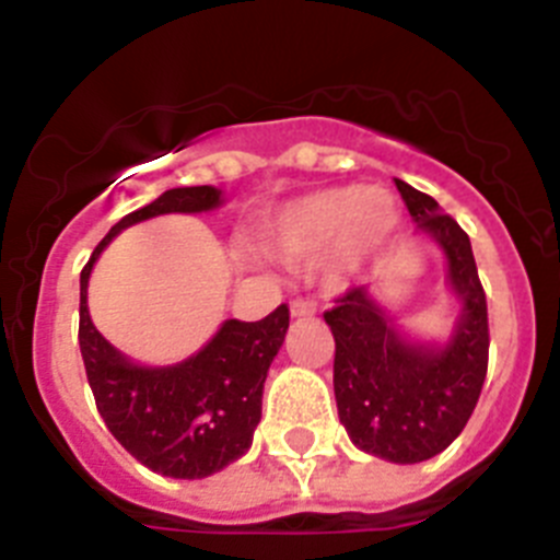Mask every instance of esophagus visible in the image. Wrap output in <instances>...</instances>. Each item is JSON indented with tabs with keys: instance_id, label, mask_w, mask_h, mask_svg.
Masks as SVG:
<instances>
[{
	"instance_id": "obj_1",
	"label": "esophagus",
	"mask_w": 560,
	"mask_h": 560,
	"mask_svg": "<svg viewBox=\"0 0 560 560\" xmlns=\"http://www.w3.org/2000/svg\"><path fill=\"white\" fill-rule=\"evenodd\" d=\"M311 314H316L314 300H308V296H296V300H291V316H311Z\"/></svg>"
}]
</instances>
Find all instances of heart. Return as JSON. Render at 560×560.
<instances>
[{
  "mask_svg": "<svg viewBox=\"0 0 560 560\" xmlns=\"http://www.w3.org/2000/svg\"><path fill=\"white\" fill-rule=\"evenodd\" d=\"M398 224V210L378 190L328 187L291 201L264 226V244L280 260L300 264L336 246L339 255H355L381 244Z\"/></svg>",
  "mask_w": 560,
  "mask_h": 560,
  "instance_id": "heart-1",
  "label": "heart"
}]
</instances>
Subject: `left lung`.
<instances>
[{"mask_svg":"<svg viewBox=\"0 0 560 560\" xmlns=\"http://www.w3.org/2000/svg\"><path fill=\"white\" fill-rule=\"evenodd\" d=\"M420 232L446 252L448 283L463 303L446 345H420L395 330L368 285L334 300L325 323L336 341L334 393L341 427L361 452L389 463H423L463 432L488 373V303L463 226L438 201L395 179Z\"/></svg>","mask_w":560,"mask_h":560,"instance_id":"left-lung-1","label":"left lung"}]
</instances>
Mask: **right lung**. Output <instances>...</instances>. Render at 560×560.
Wrapping results in <instances>:
<instances>
[{
    "instance_id": "add662e5",
    "label": "right lung",
    "mask_w": 560,
    "mask_h": 560,
    "mask_svg": "<svg viewBox=\"0 0 560 560\" xmlns=\"http://www.w3.org/2000/svg\"><path fill=\"white\" fill-rule=\"evenodd\" d=\"M221 205L210 185L173 187L128 212L95 246L81 271V345L89 387L108 432L131 457L173 479H201L244 457L260 423L266 373L289 330V305L260 323L226 319L196 355L173 368H140L114 350L92 325L86 285L112 237L165 212H207Z\"/></svg>"
}]
</instances>
